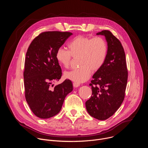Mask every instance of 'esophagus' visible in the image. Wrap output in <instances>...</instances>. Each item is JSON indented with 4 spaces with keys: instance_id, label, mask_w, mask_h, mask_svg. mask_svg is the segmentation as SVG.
Here are the masks:
<instances>
[{
    "instance_id": "1",
    "label": "esophagus",
    "mask_w": 148,
    "mask_h": 148,
    "mask_svg": "<svg viewBox=\"0 0 148 148\" xmlns=\"http://www.w3.org/2000/svg\"><path fill=\"white\" fill-rule=\"evenodd\" d=\"M79 85H80V84L78 83V82H73V86L74 87H78L79 86Z\"/></svg>"
}]
</instances>
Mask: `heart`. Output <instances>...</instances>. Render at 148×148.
<instances>
[{
    "label": "heart",
    "instance_id": "obj_1",
    "mask_svg": "<svg viewBox=\"0 0 148 148\" xmlns=\"http://www.w3.org/2000/svg\"><path fill=\"white\" fill-rule=\"evenodd\" d=\"M67 46L69 50L62 47L58 49L56 58L58 64L66 69L70 66L72 57H78L79 67L64 73V77L73 81L80 83L87 81L92 71H98L106 60L108 45L101 37L91 38L79 35L73 38Z\"/></svg>",
    "mask_w": 148,
    "mask_h": 148
}]
</instances>
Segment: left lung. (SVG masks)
<instances>
[{
	"label": "left lung",
	"mask_w": 148,
	"mask_h": 148,
	"mask_svg": "<svg viewBox=\"0 0 148 148\" xmlns=\"http://www.w3.org/2000/svg\"><path fill=\"white\" fill-rule=\"evenodd\" d=\"M97 34L106 38L108 53L103 65L91 81L92 95L86 106L91 116L105 120L115 114L124 99L128 73L120 41L110 30H102Z\"/></svg>",
	"instance_id": "8db88e82"
}]
</instances>
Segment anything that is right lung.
<instances>
[{"instance_id": "obj_1", "label": "right lung", "mask_w": 148, "mask_h": 148, "mask_svg": "<svg viewBox=\"0 0 148 148\" xmlns=\"http://www.w3.org/2000/svg\"><path fill=\"white\" fill-rule=\"evenodd\" d=\"M72 34L68 32H42L33 39L27 50L23 72L25 95L32 111L40 118L57 115L66 97L73 90L70 79L51 88L52 83L58 81L62 75L56 51Z\"/></svg>"}]
</instances>
